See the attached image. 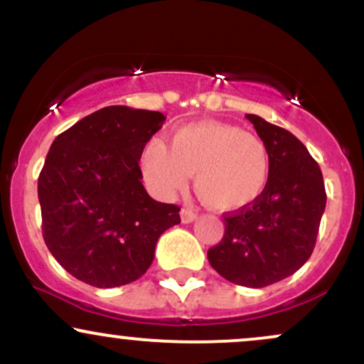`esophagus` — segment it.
<instances>
[{
  "label": "esophagus",
  "instance_id": "34e87169",
  "mask_svg": "<svg viewBox=\"0 0 364 364\" xmlns=\"http://www.w3.org/2000/svg\"><path fill=\"white\" fill-rule=\"evenodd\" d=\"M179 215H181V223L183 224H190L196 219V212L191 210V208H188V207H183L181 212H179Z\"/></svg>",
  "mask_w": 364,
  "mask_h": 364
}]
</instances>
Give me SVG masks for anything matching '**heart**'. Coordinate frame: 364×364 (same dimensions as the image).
<instances>
[{
    "mask_svg": "<svg viewBox=\"0 0 364 364\" xmlns=\"http://www.w3.org/2000/svg\"><path fill=\"white\" fill-rule=\"evenodd\" d=\"M140 168L147 186L161 198H171L195 174L198 198L224 212L260 198L270 178L269 150L260 136L214 119L176 128L169 147L150 140L141 150Z\"/></svg>",
    "mask_w": 364,
    "mask_h": 364,
    "instance_id": "heart-1",
    "label": "heart"
}]
</instances>
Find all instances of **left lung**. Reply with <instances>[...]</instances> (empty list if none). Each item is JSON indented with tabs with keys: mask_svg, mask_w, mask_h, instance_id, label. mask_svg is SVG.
Masks as SVG:
<instances>
[{
	"mask_svg": "<svg viewBox=\"0 0 364 364\" xmlns=\"http://www.w3.org/2000/svg\"><path fill=\"white\" fill-rule=\"evenodd\" d=\"M270 159L260 198L224 217V237L207 252L217 274L245 287L289 277L311 257L327 193L320 166L291 132L246 114Z\"/></svg>",
	"mask_w": 364,
	"mask_h": 364,
	"instance_id": "obj_1",
	"label": "left lung"
}]
</instances>
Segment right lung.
<instances>
[{
    "label": "right lung",
    "mask_w": 364,
    "mask_h": 364,
    "mask_svg": "<svg viewBox=\"0 0 364 364\" xmlns=\"http://www.w3.org/2000/svg\"><path fill=\"white\" fill-rule=\"evenodd\" d=\"M164 121L159 111L107 106L54 139L37 183L43 236L78 281L102 289L136 281L162 232L181 223L179 207L141 185V150Z\"/></svg>",
    "instance_id": "1"
}]
</instances>
